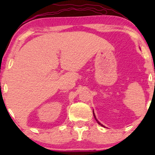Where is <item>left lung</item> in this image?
<instances>
[{"mask_svg":"<svg viewBox=\"0 0 155 155\" xmlns=\"http://www.w3.org/2000/svg\"><path fill=\"white\" fill-rule=\"evenodd\" d=\"M93 114H94V118H95V120H97V123H98V124H99V125H100V126H101L104 127V126H103V125H102V124H101V123H100V122H99V120L97 119V118H96V116H95V114H94V110H93Z\"/></svg>","mask_w":155,"mask_h":155,"instance_id":"obj_1","label":"left lung"}]
</instances>
